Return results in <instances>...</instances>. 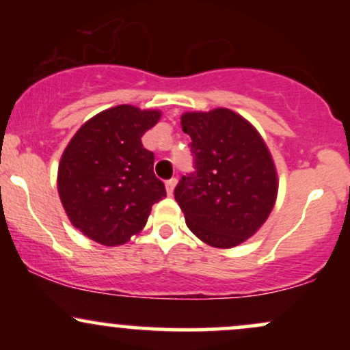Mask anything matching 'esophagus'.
I'll return each mask as SVG.
<instances>
[{"label": "esophagus", "mask_w": 350, "mask_h": 350, "mask_svg": "<svg viewBox=\"0 0 350 350\" xmlns=\"http://www.w3.org/2000/svg\"><path fill=\"white\" fill-rule=\"evenodd\" d=\"M176 183H178V180H176L174 178L170 179V180H166V191H167V196H172V192H174V187H176Z\"/></svg>", "instance_id": "34e87169"}]
</instances>
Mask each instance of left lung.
<instances>
[{
	"label": "left lung",
	"mask_w": 350,
	"mask_h": 350,
	"mask_svg": "<svg viewBox=\"0 0 350 350\" xmlns=\"http://www.w3.org/2000/svg\"><path fill=\"white\" fill-rule=\"evenodd\" d=\"M191 136L194 172L183 176L174 198L189 230L215 248H232L268 219L278 178L267 144L243 116L228 108L180 116Z\"/></svg>",
	"instance_id": "1"
}]
</instances>
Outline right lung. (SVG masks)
Listing matches in <instances>:
<instances>
[{"mask_svg":"<svg viewBox=\"0 0 350 350\" xmlns=\"http://www.w3.org/2000/svg\"><path fill=\"white\" fill-rule=\"evenodd\" d=\"M158 110L118 105L80 126L59 164L57 189L72 226L95 242L126 243L146 226L152 204L166 196L154 176V154L142 136Z\"/></svg>","mask_w":350,"mask_h":350,"instance_id":"1","label":"right lung"}]
</instances>
